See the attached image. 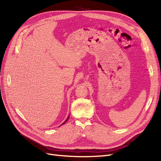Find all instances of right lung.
I'll return each instance as SVG.
<instances>
[{"label":"right lung","instance_id":"right-lung-1","mask_svg":"<svg viewBox=\"0 0 161 161\" xmlns=\"http://www.w3.org/2000/svg\"><path fill=\"white\" fill-rule=\"evenodd\" d=\"M69 117H68V118H67V119H66V121H64V123H63V124H65V123H66V121H67V120H68V119H69Z\"/></svg>","mask_w":161,"mask_h":161}]
</instances>
